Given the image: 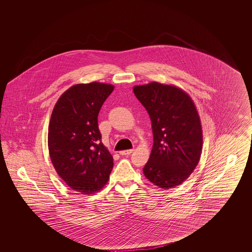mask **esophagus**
Here are the masks:
<instances>
[{
	"mask_svg": "<svg viewBox=\"0 0 252 252\" xmlns=\"http://www.w3.org/2000/svg\"><path fill=\"white\" fill-rule=\"evenodd\" d=\"M132 152H133V149H127V150H124V151H121V155L125 156V155H130Z\"/></svg>",
	"mask_w": 252,
	"mask_h": 252,
	"instance_id": "1",
	"label": "esophagus"
}]
</instances>
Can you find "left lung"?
Here are the masks:
<instances>
[{
    "instance_id": "8db88e82",
    "label": "left lung",
    "mask_w": 252,
    "mask_h": 252,
    "mask_svg": "<svg viewBox=\"0 0 252 252\" xmlns=\"http://www.w3.org/2000/svg\"><path fill=\"white\" fill-rule=\"evenodd\" d=\"M146 108L154 144L144 176L159 188L180 185L195 169L202 150V127L191 97L175 86L152 82L133 88Z\"/></svg>"
}]
</instances>
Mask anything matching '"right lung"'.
<instances>
[{
    "label": "right lung",
    "mask_w": 252,
    "mask_h": 252,
    "mask_svg": "<svg viewBox=\"0 0 252 252\" xmlns=\"http://www.w3.org/2000/svg\"><path fill=\"white\" fill-rule=\"evenodd\" d=\"M112 85L93 82L67 90L53 109L48 130L52 163L76 192L92 194L108 182L113 158L102 144L98 114Z\"/></svg>",
    "instance_id": "1"
}]
</instances>
